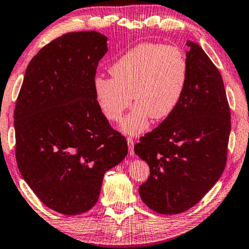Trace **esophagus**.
I'll list each match as a JSON object with an SVG mask.
<instances>
[{"instance_id":"34e87169","label":"esophagus","mask_w":249,"mask_h":249,"mask_svg":"<svg viewBox=\"0 0 249 249\" xmlns=\"http://www.w3.org/2000/svg\"><path fill=\"white\" fill-rule=\"evenodd\" d=\"M127 144H128V149H129V155H134V142L132 138H127Z\"/></svg>"}]
</instances>
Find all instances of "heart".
Wrapping results in <instances>:
<instances>
[{"mask_svg":"<svg viewBox=\"0 0 249 249\" xmlns=\"http://www.w3.org/2000/svg\"><path fill=\"white\" fill-rule=\"evenodd\" d=\"M109 73L112 78L93 79L96 102L108 121L119 122L132 100L136 101L121 130L137 136L148 128L151 117L165 120L176 111L187 89L189 65L180 49L147 43L122 54Z\"/></svg>","mask_w":249,"mask_h":249,"instance_id":"heart-1","label":"heart"}]
</instances>
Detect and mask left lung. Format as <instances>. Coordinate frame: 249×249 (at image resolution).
Listing matches in <instances>:
<instances>
[{
	"mask_svg": "<svg viewBox=\"0 0 249 249\" xmlns=\"http://www.w3.org/2000/svg\"><path fill=\"white\" fill-rule=\"evenodd\" d=\"M189 79L178 107L134 147L150 175L138 191L160 214L196 205L225 168L231 113L221 73L204 50L187 41Z\"/></svg>",
	"mask_w": 249,
	"mask_h": 249,
	"instance_id": "1",
	"label": "left lung"
}]
</instances>
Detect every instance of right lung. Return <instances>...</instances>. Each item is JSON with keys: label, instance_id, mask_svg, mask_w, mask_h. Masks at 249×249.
<instances>
[{"label": "right lung", "instance_id": "obj_1", "mask_svg": "<svg viewBox=\"0 0 249 249\" xmlns=\"http://www.w3.org/2000/svg\"><path fill=\"white\" fill-rule=\"evenodd\" d=\"M107 50V37L94 31L58 37L28 64L16 101L20 175L45 205L66 215L93 208L104 174L128 153L93 91Z\"/></svg>", "mask_w": 249, "mask_h": 249}]
</instances>
